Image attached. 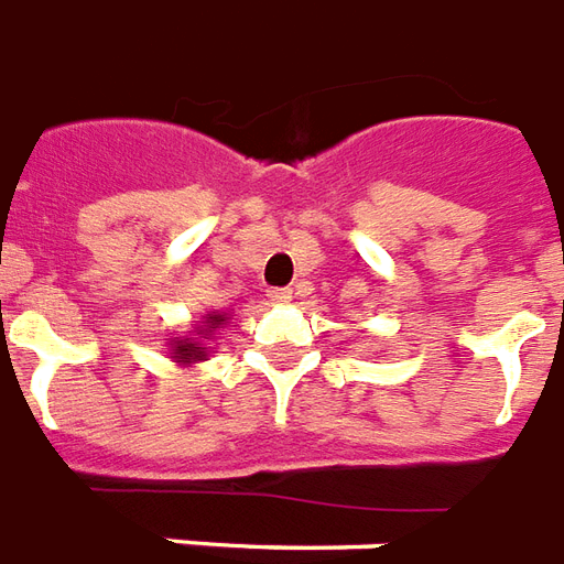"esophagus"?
Wrapping results in <instances>:
<instances>
[{
	"mask_svg": "<svg viewBox=\"0 0 564 564\" xmlns=\"http://www.w3.org/2000/svg\"><path fill=\"white\" fill-rule=\"evenodd\" d=\"M270 300H273V303H288V300H291V288H273V291H270Z\"/></svg>",
	"mask_w": 564,
	"mask_h": 564,
	"instance_id": "obj_1",
	"label": "esophagus"
}]
</instances>
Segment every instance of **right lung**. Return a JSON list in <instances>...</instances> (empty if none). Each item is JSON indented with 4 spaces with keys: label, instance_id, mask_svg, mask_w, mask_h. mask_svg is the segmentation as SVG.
I'll return each instance as SVG.
<instances>
[{
    "label": "right lung",
    "instance_id": "right-lung-1",
    "mask_svg": "<svg viewBox=\"0 0 564 564\" xmlns=\"http://www.w3.org/2000/svg\"><path fill=\"white\" fill-rule=\"evenodd\" d=\"M221 322H225V315H209L207 324H200V330H197L192 339H180V343L174 345V355L180 357L183 364L204 360V357H207V351L200 348V343H197V339H209V327H219Z\"/></svg>",
    "mask_w": 564,
    "mask_h": 564
}]
</instances>
